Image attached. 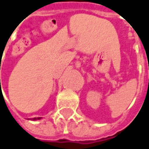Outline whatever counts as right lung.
I'll list each match as a JSON object with an SVG mask.
<instances>
[{"instance_id":"obj_1","label":"right lung","mask_w":149,"mask_h":149,"mask_svg":"<svg viewBox=\"0 0 149 149\" xmlns=\"http://www.w3.org/2000/svg\"><path fill=\"white\" fill-rule=\"evenodd\" d=\"M42 117H34V118H33V121H36V120H40Z\"/></svg>"}]
</instances>
